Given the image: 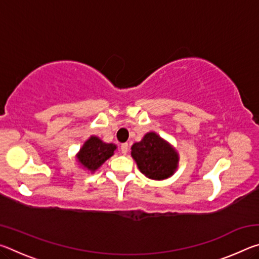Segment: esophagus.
Instances as JSON below:
<instances>
[{"label":"esophagus","instance_id":"esophagus-1","mask_svg":"<svg viewBox=\"0 0 259 259\" xmlns=\"http://www.w3.org/2000/svg\"><path fill=\"white\" fill-rule=\"evenodd\" d=\"M128 151H129V145H128V143H123L121 145V152H122V154H126V153H128Z\"/></svg>","mask_w":259,"mask_h":259}]
</instances>
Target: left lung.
<instances>
[{"mask_svg":"<svg viewBox=\"0 0 259 259\" xmlns=\"http://www.w3.org/2000/svg\"><path fill=\"white\" fill-rule=\"evenodd\" d=\"M131 156L140 172L154 181L169 178L178 168L177 151L155 133H147L139 143H135Z\"/></svg>","mask_w":259,"mask_h":259,"instance_id":"1","label":"left lung"}]
</instances>
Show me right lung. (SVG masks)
Returning a JSON list of instances; mask_svg holds the SVG:
<instances>
[{"instance_id":"right-lung-1","label":"right lung","mask_w":259,"mask_h":259,"mask_svg":"<svg viewBox=\"0 0 259 259\" xmlns=\"http://www.w3.org/2000/svg\"><path fill=\"white\" fill-rule=\"evenodd\" d=\"M115 150L116 145H114V144L104 143L100 138L91 136L83 144L80 152L76 154V159L78 163L88 171L95 172L102 166L105 161L114 154Z\"/></svg>"}]
</instances>
